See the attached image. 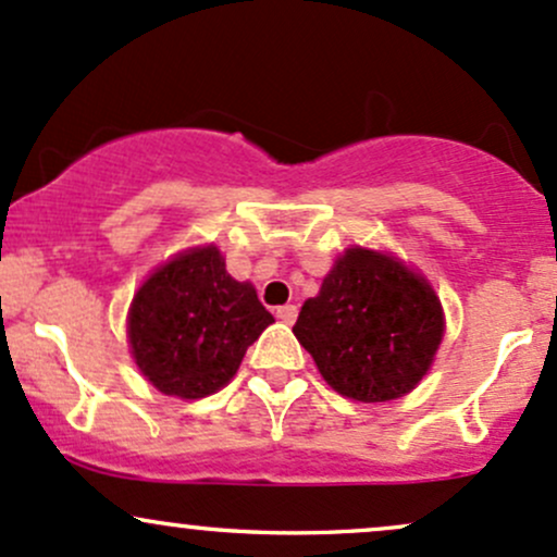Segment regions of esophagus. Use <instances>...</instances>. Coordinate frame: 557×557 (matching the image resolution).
Here are the masks:
<instances>
[{
	"instance_id": "34e87169",
	"label": "esophagus",
	"mask_w": 557,
	"mask_h": 557,
	"mask_svg": "<svg viewBox=\"0 0 557 557\" xmlns=\"http://www.w3.org/2000/svg\"><path fill=\"white\" fill-rule=\"evenodd\" d=\"M298 317V309L293 304H285V307H277V320L285 322V325H293Z\"/></svg>"
}]
</instances>
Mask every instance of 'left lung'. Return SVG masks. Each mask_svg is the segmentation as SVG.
I'll list each match as a JSON object with an SVG mask.
<instances>
[{
  "instance_id": "8db88e82",
  "label": "left lung",
  "mask_w": 557,
  "mask_h": 557,
  "mask_svg": "<svg viewBox=\"0 0 557 557\" xmlns=\"http://www.w3.org/2000/svg\"><path fill=\"white\" fill-rule=\"evenodd\" d=\"M322 377L357 401H388L418 386L444 333L436 293L391 256L351 248L293 325Z\"/></svg>"
}]
</instances>
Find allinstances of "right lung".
Here are the masks:
<instances>
[{
  "label": "right lung",
  "instance_id": "right-lung-1",
  "mask_svg": "<svg viewBox=\"0 0 557 557\" xmlns=\"http://www.w3.org/2000/svg\"><path fill=\"white\" fill-rule=\"evenodd\" d=\"M274 322L216 248L176 256L137 290L129 341L137 368L158 391L200 399L235 375L248 346Z\"/></svg>",
  "mask_w": 557,
  "mask_h": 557
}]
</instances>
